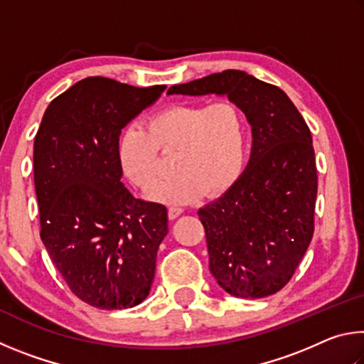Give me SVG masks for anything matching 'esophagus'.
Segmentation results:
<instances>
[{
	"label": "esophagus",
	"instance_id": "obj_1",
	"mask_svg": "<svg viewBox=\"0 0 364 364\" xmlns=\"http://www.w3.org/2000/svg\"><path fill=\"white\" fill-rule=\"evenodd\" d=\"M181 213H183V208H180V207H170L168 208V218L170 220L178 218Z\"/></svg>",
	"mask_w": 364,
	"mask_h": 364
}]
</instances>
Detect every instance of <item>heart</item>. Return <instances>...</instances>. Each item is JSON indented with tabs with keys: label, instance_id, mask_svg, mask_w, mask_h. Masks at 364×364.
Returning a JSON list of instances; mask_svg holds the SVG:
<instances>
[{
	"label": "heart",
	"instance_id": "1",
	"mask_svg": "<svg viewBox=\"0 0 364 364\" xmlns=\"http://www.w3.org/2000/svg\"><path fill=\"white\" fill-rule=\"evenodd\" d=\"M245 119L231 100L183 102L152 115L146 130L130 127L120 139L123 171L141 189L160 173L159 151L175 154L176 173L157 183L147 197L165 205H186L205 193L218 196L241 175L245 159Z\"/></svg>",
	"mask_w": 364,
	"mask_h": 364
}]
</instances>
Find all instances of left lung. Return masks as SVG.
I'll use <instances>...</instances> for the list:
<instances>
[{
  "mask_svg": "<svg viewBox=\"0 0 364 364\" xmlns=\"http://www.w3.org/2000/svg\"><path fill=\"white\" fill-rule=\"evenodd\" d=\"M167 95L226 96L247 119V167L197 215L220 287L241 299L276 294L292 278L315 231L318 175L310 128L284 91L242 70L173 85Z\"/></svg>",
  "mask_w": 364,
  "mask_h": 364,
  "instance_id": "left-lung-1",
  "label": "left lung"
}]
</instances>
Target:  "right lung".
I'll return each instance as SVG.
<instances>
[{"label": "right lung", "mask_w": 364, "mask_h": 364, "mask_svg": "<svg viewBox=\"0 0 364 364\" xmlns=\"http://www.w3.org/2000/svg\"><path fill=\"white\" fill-rule=\"evenodd\" d=\"M167 86L80 80L49 102L33 144L41 241L80 300L123 310L149 295L167 208L122 183V130Z\"/></svg>", "instance_id": "1"}]
</instances>
